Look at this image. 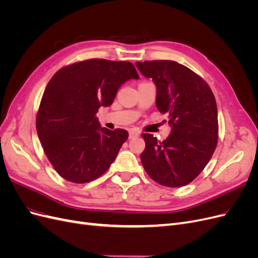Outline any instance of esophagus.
Here are the masks:
<instances>
[{
  "instance_id": "esophagus-1",
  "label": "esophagus",
  "mask_w": 258,
  "mask_h": 258,
  "mask_svg": "<svg viewBox=\"0 0 258 258\" xmlns=\"http://www.w3.org/2000/svg\"><path fill=\"white\" fill-rule=\"evenodd\" d=\"M139 132L136 131V130H130L129 131V139H135V138H138L139 137Z\"/></svg>"
}]
</instances>
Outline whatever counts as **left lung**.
Here are the masks:
<instances>
[{"label":"left lung","mask_w":258,"mask_h":258,"mask_svg":"<svg viewBox=\"0 0 258 258\" xmlns=\"http://www.w3.org/2000/svg\"><path fill=\"white\" fill-rule=\"evenodd\" d=\"M157 88L156 106L167 114L172 131L159 141L143 134L141 162L155 182L182 187L192 182L208 165L218 139L217 106L210 86L201 76L172 60L137 62Z\"/></svg>","instance_id":"1"}]
</instances>
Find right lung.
Returning <instances> with one entry per match:
<instances>
[{
  "label": "right lung",
  "mask_w": 258,
  "mask_h": 258,
  "mask_svg": "<svg viewBox=\"0 0 258 258\" xmlns=\"http://www.w3.org/2000/svg\"><path fill=\"white\" fill-rule=\"evenodd\" d=\"M139 79L128 61L89 59L61 68L46 86L36 131L53 169L69 182L84 184L105 173L128 131L101 128L96 114L110 106L117 90Z\"/></svg>",
  "instance_id": "add662e5"
}]
</instances>
